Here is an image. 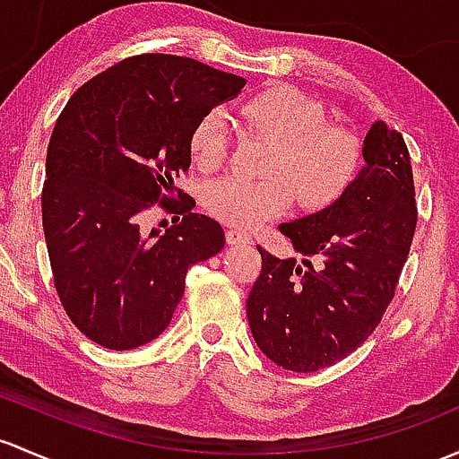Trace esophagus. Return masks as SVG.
Segmentation results:
<instances>
[{
  "mask_svg": "<svg viewBox=\"0 0 459 459\" xmlns=\"http://www.w3.org/2000/svg\"><path fill=\"white\" fill-rule=\"evenodd\" d=\"M226 242H229L230 246H239V244H250L253 242V238L239 229H229L226 230Z\"/></svg>",
  "mask_w": 459,
  "mask_h": 459,
  "instance_id": "obj_1",
  "label": "esophagus"
}]
</instances>
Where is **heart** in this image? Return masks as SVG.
<instances>
[{
	"mask_svg": "<svg viewBox=\"0 0 459 459\" xmlns=\"http://www.w3.org/2000/svg\"><path fill=\"white\" fill-rule=\"evenodd\" d=\"M250 129L274 143L266 173L253 182L226 176L209 182L202 202L217 220L253 229L281 215L297 195L303 209H323L354 178L360 144L350 129L325 123V109L290 85H270L239 108ZM230 143V116L211 109L193 125L189 152L195 167L213 171L224 162Z\"/></svg>",
	"mask_w": 459,
	"mask_h": 459,
	"instance_id": "heart-1",
	"label": "heart"
}]
</instances>
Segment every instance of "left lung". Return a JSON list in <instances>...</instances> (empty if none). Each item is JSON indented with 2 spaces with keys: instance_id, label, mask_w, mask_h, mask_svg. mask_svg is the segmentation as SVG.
Instances as JSON below:
<instances>
[{
  "instance_id": "1",
  "label": "left lung",
  "mask_w": 459,
  "mask_h": 459,
  "mask_svg": "<svg viewBox=\"0 0 459 459\" xmlns=\"http://www.w3.org/2000/svg\"><path fill=\"white\" fill-rule=\"evenodd\" d=\"M363 160L330 206L279 224L301 262L257 246L262 273L246 315L255 343L283 369L318 371L345 359L394 299L418 221L411 160L383 120L365 136Z\"/></svg>"
}]
</instances>
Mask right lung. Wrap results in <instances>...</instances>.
<instances>
[{
  "label": "right lung",
  "instance_id": "right-lung-1",
  "mask_svg": "<svg viewBox=\"0 0 459 459\" xmlns=\"http://www.w3.org/2000/svg\"><path fill=\"white\" fill-rule=\"evenodd\" d=\"M246 85L189 56L138 55L81 85L48 144L41 213L55 288L70 321L108 350L160 336L193 264L224 248V230L193 213L165 233L141 229L191 165V129Z\"/></svg>",
  "mask_w": 459,
  "mask_h": 459
}]
</instances>
